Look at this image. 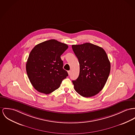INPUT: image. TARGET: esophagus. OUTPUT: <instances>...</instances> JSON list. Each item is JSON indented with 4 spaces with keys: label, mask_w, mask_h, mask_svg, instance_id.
<instances>
[{
    "label": "esophagus",
    "mask_w": 135,
    "mask_h": 135,
    "mask_svg": "<svg viewBox=\"0 0 135 135\" xmlns=\"http://www.w3.org/2000/svg\"><path fill=\"white\" fill-rule=\"evenodd\" d=\"M68 74L70 75V73H71V71H70V70H69V71H68Z\"/></svg>",
    "instance_id": "1"
}]
</instances>
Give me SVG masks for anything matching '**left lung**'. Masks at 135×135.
Segmentation results:
<instances>
[{
    "instance_id": "left-lung-1",
    "label": "left lung",
    "mask_w": 135,
    "mask_h": 135,
    "mask_svg": "<svg viewBox=\"0 0 135 135\" xmlns=\"http://www.w3.org/2000/svg\"><path fill=\"white\" fill-rule=\"evenodd\" d=\"M80 64L78 79L73 81L75 90L83 97L94 96L103 88L110 71V63L104 49L86 42L72 45Z\"/></svg>"
}]
</instances>
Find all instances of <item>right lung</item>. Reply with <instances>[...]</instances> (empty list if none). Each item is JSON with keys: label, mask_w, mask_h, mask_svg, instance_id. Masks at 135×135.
<instances>
[{"label": "right lung", "mask_w": 135, "mask_h": 135, "mask_svg": "<svg viewBox=\"0 0 135 135\" xmlns=\"http://www.w3.org/2000/svg\"><path fill=\"white\" fill-rule=\"evenodd\" d=\"M68 48L65 44L50 40L37 44L31 50L26 63V71L31 84L38 92L51 93L68 76L62 68L61 59Z\"/></svg>", "instance_id": "obj_1"}]
</instances>
